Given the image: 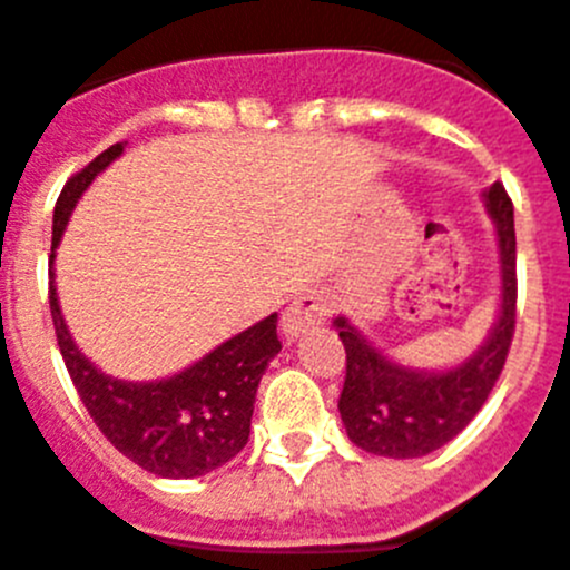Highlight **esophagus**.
<instances>
[{
	"mask_svg": "<svg viewBox=\"0 0 570 570\" xmlns=\"http://www.w3.org/2000/svg\"><path fill=\"white\" fill-rule=\"evenodd\" d=\"M325 314H328V305H325V299H322L320 294H314V291L299 294L291 302L288 308H285V314H282V334H285L288 342L299 340V336H305L308 331H314L316 325H322Z\"/></svg>",
	"mask_w": 570,
	"mask_h": 570,
	"instance_id": "34e87169",
	"label": "esophagus"
}]
</instances>
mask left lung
Returning a JSON list of instances; mask_svg holds the SVG:
<instances>
[{"label": "left lung", "mask_w": 570, "mask_h": 570, "mask_svg": "<svg viewBox=\"0 0 570 570\" xmlns=\"http://www.w3.org/2000/svg\"><path fill=\"white\" fill-rule=\"evenodd\" d=\"M491 216L500 262L497 320L473 354L448 367L402 365L367 340L347 316H334L347 354V374L340 396V416L347 440L374 456L416 460L448 445L480 414L505 365L517 311V234L513 205L505 188L493 183L482 190Z\"/></svg>", "instance_id": "8db88e82"}]
</instances>
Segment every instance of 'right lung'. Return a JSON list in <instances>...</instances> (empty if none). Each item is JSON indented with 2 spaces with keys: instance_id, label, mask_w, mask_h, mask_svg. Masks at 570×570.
Wrapping results in <instances>:
<instances>
[{
  "instance_id": "obj_1",
  "label": "right lung",
  "mask_w": 570,
  "mask_h": 570,
  "mask_svg": "<svg viewBox=\"0 0 570 570\" xmlns=\"http://www.w3.org/2000/svg\"><path fill=\"white\" fill-rule=\"evenodd\" d=\"M122 150L125 142L110 145L59 194L48 268L50 316L77 394L110 445L154 476L194 480L234 460L248 442L256 387L268 362L282 351L276 314L265 316L163 380H119L105 374L97 362L79 351L59 305L53 259L82 194L122 156Z\"/></svg>"
}]
</instances>
